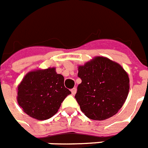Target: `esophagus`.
<instances>
[{"instance_id": "1", "label": "esophagus", "mask_w": 148, "mask_h": 148, "mask_svg": "<svg viewBox=\"0 0 148 148\" xmlns=\"http://www.w3.org/2000/svg\"><path fill=\"white\" fill-rule=\"evenodd\" d=\"M77 92V88H72L71 89V94L73 95H74L75 94H76Z\"/></svg>"}]
</instances>
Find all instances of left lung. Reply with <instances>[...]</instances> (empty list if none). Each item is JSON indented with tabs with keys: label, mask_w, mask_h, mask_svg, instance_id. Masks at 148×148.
I'll list each match as a JSON object with an SVG mask.
<instances>
[{
	"label": "left lung",
	"mask_w": 148,
	"mask_h": 148,
	"mask_svg": "<svg viewBox=\"0 0 148 148\" xmlns=\"http://www.w3.org/2000/svg\"><path fill=\"white\" fill-rule=\"evenodd\" d=\"M75 98L81 111L91 120L103 121L116 114L126 101L129 77L117 63L97 57L78 67Z\"/></svg>",
	"instance_id": "left-lung-1"
}]
</instances>
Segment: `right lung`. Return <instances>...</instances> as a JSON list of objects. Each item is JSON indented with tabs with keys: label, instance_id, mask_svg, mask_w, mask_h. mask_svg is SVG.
Here are the masks:
<instances>
[{
	"label": "right lung",
	"instance_id": "obj_1",
	"mask_svg": "<svg viewBox=\"0 0 148 148\" xmlns=\"http://www.w3.org/2000/svg\"><path fill=\"white\" fill-rule=\"evenodd\" d=\"M64 81V77L57 74L54 67L29 72L17 88L18 104L30 117L41 121L48 119L71 94Z\"/></svg>",
	"mask_w": 148,
	"mask_h": 148
}]
</instances>
